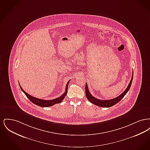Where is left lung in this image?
I'll use <instances>...</instances> for the list:
<instances>
[{
    "mask_svg": "<svg viewBox=\"0 0 150 150\" xmlns=\"http://www.w3.org/2000/svg\"><path fill=\"white\" fill-rule=\"evenodd\" d=\"M133 71L132 74V79L129 82L128 87L127 88V89L124 91V92L123 93H122L119 96L115 98L114 99L112 100H101L97 99L95 97H94L91 94V93L89 92V90H88V85L86 83V95L87 99L88 100L91 102L92 103H93L94 105H96L98 106L102 107H110L112 106H114L115 105H116V103H117L120 100L125 96V95L128 92L131 85H132V80H133Z\"/></svg>",
    "mask_w": 150,
    "mask_h": 150,
    "instance_id": "left-lung-1",
    "label": "left lung"
}]
</instances>
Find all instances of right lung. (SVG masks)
Here are the masks:
<instances>
[{
	"instance_id": "obj_1",
	"label": "right lung",
	"mask_w": 150,
	"mask_h": 150,
	"mask_svg": "<svg viewBox=\"0 0 150 150\" xmlns=\"http://www.w3.org/2000/svg\"><path fill=\"white\" fill-rule=\"evenodd\" d=\"M70 82V80L67 82L66 86V89H65V92L60 97H59L58 98H57L56 99H53V100H44L42 99H39L35 98L34 97H33L31 96H30L28 93H26V92H25L23 91V89L22 88L21 86H20V83H19V86H20V88L21 89L22 91L25 93V94L26 96V97L29 98L30 101H31L33 103H34L36 105H38L39 106L42 107H47L52 106L55 104L61 103L63 100L64 99V97H66L67 93V89H68V86H69V83Z\"/></svg>"
}]
</instances>
